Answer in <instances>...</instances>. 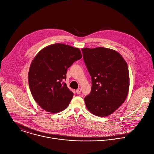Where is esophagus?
<instances>
[{
  "instance_id": "esophagus-1",
  "label": "esophagus",
  "mask_w": 154,
  "mask_h": 154,
  "mask_svg": "<svg viewBox=\"0 0 154 154\" xmlns=\"http://www.w3.org/2000/svg\"><path fill=\"white\" fill-rule=\"evenodd\" d=\"M81 89L80 88H78V89L76 90V93L78 95H79V94H81Z\"/></svg>"
}]
</instances>
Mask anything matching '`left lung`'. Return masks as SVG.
I'll return each instance as SVG.
<instances>
[{"label": "left lung", "mask_w": 154, "mask_h": 154, "mask_svg": "<svg viewBox=\"0 0 154 154\" xmlns=\"http://www.w3.org/2000/svg\"><path fill=\"white\" fill-rule=\"evenodd\" d=\"M91 78L90 94L84 98L87 109L98 116H107L126 100L129 88L128 64L116 51L104 48L81 49Z\"/></svg>", "instance_id": "1"}]
</instances>
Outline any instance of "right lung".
Returning <instances> with one entry per match:
<instances>
[{"instance_id":"right-lung-1","label":"right lung","mask_w":154,"mask_h":154,"mask_svg":"<svg viewBox=\"0 0 154 154\" xmlns=\"http://www.w3.org/2000/svg\"><path fill=\"white\" fill-rule=\"evenodd\" d=\"M81 57L79 48L63 44L48 45L36 54L30 65L28 84L41 108L56 113L68 107L73 93L63 81L68 68Z\"/></svg>"}]
</instances>
